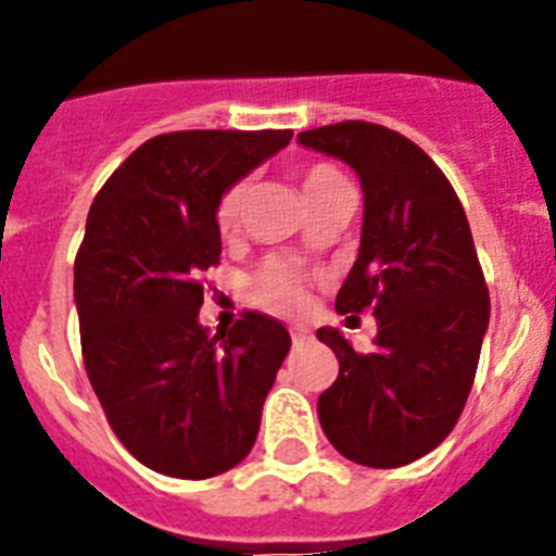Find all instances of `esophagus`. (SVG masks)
<instances>
[{
	"mask_svg": "<svg viewBox=\"0 0 556 556\" xmlns=\"http://www.w3.org/2000/svg\"><path fill=\"white\" fill-rule=\"evenodd\" d=\"M289 333H292L294 345H303V342H306V339L312 337V328L301 326V323H294V326H289Z\"/></svg>",
	"mask_w": 556,
	"mask_h": 556,
	"instance_id": "34e87169",
	"label": "esophagus"
}]
</instances>
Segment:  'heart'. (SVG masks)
<instances>
[{
    "instance_id": "1",
    "label": "heart",
    "mask_w": 556,
    "mask_h": 556,
    "mask_svg": "<svg viewBox=\"0 0 556 556\" xmlns=\"http://www.w3.org/2000/svg\"><path fill=\"white\" fill-rule=\"evenodd\" d=\"M301 189L306 203H317V200L328 198L333 191L351 189L348 178L333 164H308L301 169ZM244 194H248V180H236L223 191V198L217 203V228L223 233L233 230L242 217ZM253 298L258 306L269 308V312L294 314L306 306V275L294 264L287 262H269L262 273L253 278Z\"/></svg>"
}]
</instances>
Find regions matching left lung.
<instances>
[{"mask_svg":"<svg viewBox=\"0 0 556 556\" xmlns=\"http://www.w3.org/2000/svg\"><path fill=\"white\" fill-rule=\"evenodd\" d=\"M298 141L358 175L362 244L337 312L370 308L378 323L370 353L337 328L317 331L339 358L320 426L351 462L401 468L443 443L473 387L490 294L468 217L440 166L390 127L339 122Z\"/></svg>","mask_w":556,"mask_h":556,"instance_id":"1","label":"left lung"}]
</instances>
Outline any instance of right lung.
Segmentation results:
<instances>
[{
	"instance_id": "right-lung-1",
	"label": "right lung",
	"mask_w": 556,
	"mask_h": 556,
	"mask_svg": "<svg viewBox=\"0 0 556 556\" xmlns=\"http://www.w3.org/2000/svg\"><path fill=\"white\" fill-rule=\"evenodd\" d=\"M292 130H184L144 141L91 203L75 262L88 381L155 473L211 479L253 448L289 331L244 312L208 337L200 275L219 262L217 203Z\"/></svg>"
}]
</instances>
